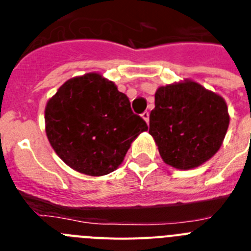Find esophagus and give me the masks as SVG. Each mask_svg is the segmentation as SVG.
<instances>
[{"mask_svg": "<svg viewBox=\"0 0 251 251\" xmlns=\"http://www.w3.org/2000/svg\"><path fill=\"white\" fill-rule=\"evenodd\" d=\"M142 118L145 119L146 123L148 124V122H150V113H148V112H145V113H143V114H142Z\"/></svg>", "mask_w": 251, "mask_h": 251, "instance_id": "34e87169", "label": "esophagus"}]
</instances>
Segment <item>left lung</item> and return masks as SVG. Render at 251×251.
Segmentation results:
<instances>
[{
	"mask_svg": "<svg viewBox=\"0 0 251 251\" xmlns=\"http://www.w3.org/2000/svg\"><path fill=\"white\" fill-rule=\"evenodd\" d=\"M230 117L223 97L199 83L159 86L150 114V134L168 166L199 167L220 150Z\"/></svg>",
	"mask_w": 251,
	"mask_h": 251,
	"instance_id": "left-lung-1",
	"label": "left lung"
}]
</instances>
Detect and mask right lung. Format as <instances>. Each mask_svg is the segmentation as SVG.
Segmentation results:
<instances>
[{
	"label": "right lung",
	"instance_id": "add662e5",
	"mask_svg": "<svg viewBox=\"0 0 251 251\" xmlns=\"http://www.w3.org/2000/svg\"><path fill=\"white\" fill-rule=\"evenodd\" d=\"M147 129L127 95L98 73L69 79L45 108L51 147L69 167L89 176L117 170L130 143Z\"/></svg>",
	"mask_w": 251,
	"mask_h": 251
}]
</instances>
